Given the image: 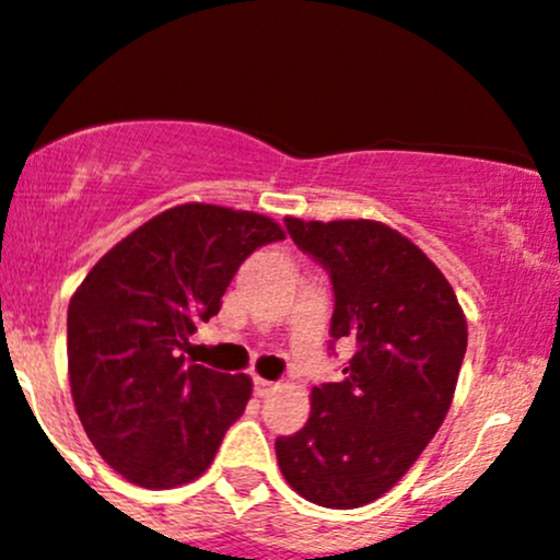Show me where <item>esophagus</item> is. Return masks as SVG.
<instances>
[{"label": "esophagus", "mask_w": 560, "mask_h": 560, "mask_svg": "<svg viewBox=\"0 0 560 560\" xmlns=\"http://www.w3.org/2000/svg\"><path fill=\"white\" fill-rule=\"evenodd\" d=\"M279 389V384H273V382H266V378H255V395L258 397H268V395H273V392Z\"/></svg>", "instance_id": "obj_1"}]
</instances>
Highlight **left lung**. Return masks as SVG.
<instances>
[{
    "mask_svg": "<svg viewBox=\"0 0 560 560\" xmlns=\"http://www.w3.org/2000/svg\"><path fill=\"white\" fill-rule=\"evenodd\" d=\"M300 249L331 276V337L355 345L342 382L311 392V416L276 440L287 485L324 508L374 503L445 421L468 329L450 281L378 221L287 218Z\"/></svg>",
    "mask_w": 560,
    "mask_h": 560,
    "instance_id": "obj_1",
    "label": "left lung"
}]
</instances>
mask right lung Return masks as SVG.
Listing matches in <instances>:
<instances>
[{
	"label": "right lung",
	"instance_id": "obj_1",
	"mask_svg": "<svg viewBox=\"0 0 560 560\" xmlns=\"http://www.w3.org/2000/svg\"><path fill=\"white\" fill-rule=\"evenodd\" d=\"M284 240L273 218L186 202L120 240L68 305V374L96 453L131 485L202 477L247 408L253 378L186 363L197 324L221 311L244 258Z\"/></svg>",
	"mask_w": 560,
	"mask_h": 560
}]
</instances>
